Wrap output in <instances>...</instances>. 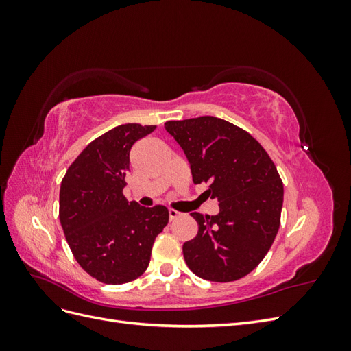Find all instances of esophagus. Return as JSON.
I'll list each match as a JSON object with an SVG mask.
<instances>
[{"mask_svg": "<svg viewBox=\"0 0 351 351\" xmlns=\"http://www.w3.org/2000/svg\"><path fill=\"white\" fill-rule=\"evenodd\" d=\"M168 215H169V219H176V218H178L180 215H182V214H180V212L178 210H176V209H169L168 210Z\"/></svg>", "mask_w": 351, "mask_h": 351, "instance_id": "obj_1", "label": "esophagus"}]
</instances>
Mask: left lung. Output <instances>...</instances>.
I'll return each mask as SVG.
<instances>
[{
  "label": "left lung",
  "instance_id": "left-lung-1",
  "mask_svg": "<svg viewBox=\"0 0 351 351\" xmlns=\"http://www.w3.org/2000/svg\"><path fill=\"white\" fill-rule=\"evenodd\" d=\"M165 130L184 151L193 183H209L217 215H192L195 239L183 244L187 267L197 277L230 282L258 267L271 249L281 219L284 187L261 143L217 117L167 121Z\"/></svg>",
  "mask_w": 351,
  "mask_h": 351
}]
</instances>
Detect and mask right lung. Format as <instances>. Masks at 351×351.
<instances>
[{"label": "right lung", "instance_id": "obj_1", "mask_svg": "<svg viewBox=\"0 0 351 351\" xmlns=\"http://www.w3.org/2000/svg\"><path fill=\"white\" fill-rule=\"evenodd\" d=\"M156 125L121 124L90 142L60 187V222L74 259L104 284L146 271L156 236L168 224L162 205L143 208L123 195L132 146Z\"/></svg>", "mask_w": 351, "mask_h": 351}]
</instances>
